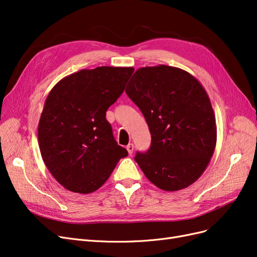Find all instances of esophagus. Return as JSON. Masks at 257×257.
Wrapping results in <instances>:
<instances>
[{"mask_svg":"<svg viewBox=\"0 0 257 257\" xmlns=\"http://www.w3.org/2000/svg\"><path fill=\"white\" fill-rule=\"evenodd\" d=\"M126 150H127V152H128L130 154L133 153V151H134V145H133V144H128V145L126 146Z\"/></svg>","mask_w":257,"mask_h":257,"instance_id":"34e87169","label":"esophagus"}]
</instances>
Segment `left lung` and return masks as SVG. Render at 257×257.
<instances>
[{
    "instance_id": "8db88e82",
    "label": "left lung",
    "mask_w": 257,
    "mask_h": 257,
    "mask_svg": "<svg viewBox=\"0 0 257 257\" xmlns=\"http://www.w3.org/2000/svg\"><path fill=\"white\" fill-rule=\"evenodd\" d=\"M143 112L151 146L134 158L145 176L164 191H178L205 172L216 143L215 116L203 85L183 69L139 68L125 89Z\"/></svg>"
}]
</instances>
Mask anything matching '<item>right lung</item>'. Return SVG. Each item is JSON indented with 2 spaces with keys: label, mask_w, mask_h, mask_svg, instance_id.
Listing matches in <instances>:
<instances>
[{
  "label": "right lung",
  "mask_w": 257,
  "mask_h": 257,
  "mask_svg": "<svg viewBox=\"0 0 257 257\" xmlns=\"http://www.w3.org/2000/svg\"><path fill=\"white\" fill-rule=\"evenodd\" d=\"M133 72V67L81 69L60 80L46 98L38 144L46 167L68 191H96L127 157L115 142L106 111Z\"/></svg>",
  "instance_id": "add662e5"
}]
</instances>
